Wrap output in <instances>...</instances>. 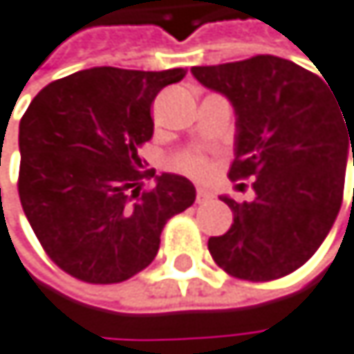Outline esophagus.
<instances>
[{
    "instance_id": "1",
    "label": "esophagus",
    "mask_w": 354,
    "mask_h": 354,
    "mask_svg": "<svg viewBox=\"0 0 354 354\" xmlns=\"http://www.w3.org/2000/svg\"><path fill=\"white\" fill-rule=\"evenodd\" d=\"M212 199V193L205 191V189H197V203H205Z\"/></svg>"
}]
</instances>
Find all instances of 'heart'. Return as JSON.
Masks as SVG:
<instances>
[{
	"instance_id": "1",
	"label": "heart",
	"mask_w": 354,
	"mask_h": 354,
	"mask_svg": "<svg viewBox=\"0 0 354 354\" xmlns=\"http://www.w3.org/2000/svg\"><path fill=\"white\" fill-rule=\"evenodd\" d=\"M178 167H180L183 171L195 174V176H203V174L207 171V163H205V159L199 157V155H185V157H180Z\"/></svg>"
}]
</instances>
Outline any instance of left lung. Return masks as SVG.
<instances>
[{"mask_svg": "<svg viewBox=\"0 0 354 354\" xmlns=\"http://www.w3.org/2000/svg\"><path fill=\"white\" fill-rule=\"evenodd\" d=\"M193 77L235 109L233 180L254 176V199L237 203L231 229L207 250L229 274L279 279L323 243L342 205L354 115L315 73L279 56L193 66Z\"/></svg>", "mask_w": 354, "mask_h": 354, "instance_id": "8db88e82", "label": "left lung"}]
</instances>
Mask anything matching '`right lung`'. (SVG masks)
<instances>
[{"label": "right lung", "mask_w": 354, "mask_h": 354, "mask_svg": "<svg viewBox=\"0 0 354 354\" xmlns=\"http://www.w3.org/2000/svg\"><path fill=\"white\" fill-rule=\"evenodd\" d=\"M185 68L94 66L46 86L20 119L18 195L48 256L88 283L147 268L165 222L195 201L180 174L142 191L138 147L153 136L151 104Z\"/></svg>", "instance_id": "add662e5"}]
</instances>
